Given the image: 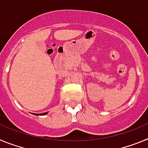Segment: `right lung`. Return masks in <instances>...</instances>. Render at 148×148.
Returning <instances> with one entry per match:
<instances>
[{"label":"right lung","instance_id":"add662e5","mask_svg":"<svg viewBox=\"0 0 148 148\" xmlns=\"http://www.w3.org/2000/svg\"><path fill=\"white\" fill-rule=\"evenodd\" d=\"M47 113H41V114H40V115H46ZM35 115H38V114H35Z\"/></svg>","mask_w":148,"mask_h":148}]
</instances>
